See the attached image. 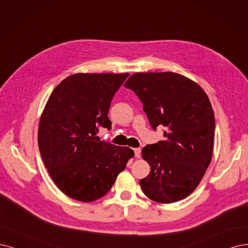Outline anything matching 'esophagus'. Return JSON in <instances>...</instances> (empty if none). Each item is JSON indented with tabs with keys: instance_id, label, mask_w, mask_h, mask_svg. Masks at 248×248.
I'll return each instance as SVG.
<instances>
[{
	"instance_id": "obj_1",
	"label": "esophagus",
	"mask_w": 248,
	"mask_h": 248,
	"mask_svg": "<svg viewBox=\"0 0 248 248\" xmlns=\"http://www.w3.org/2000/svg\"><path fill=\"white\" fill-rule=\"evenodd\" d=\"M134 155L135 157H140V148H134Z\"/></svg>"
}]
</instances>
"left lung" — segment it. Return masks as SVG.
Returning a JSON list of instances; mask_svg holds the SVG:
<instances>
[{
	"instance_id": "left-lung-1",
	"label": "left lung",
	"mask_w": 248,
	"mask_h": 248,
	"mask_svg": "<svg viewBox=\"0 0 248 248\" xmlns=\"http://www.w3.org/2000/svg\"><path fill=\"white\" fill-rule=\"evenodd\" d=\"M124 85L140 97L153 129L166 128L164 140L141 151L151 166L140 181L143 193L161 203L185 199L212 160L215 116L209 97L199 84L173 72L134 73Z\"/></svg>"
}]
</instances>
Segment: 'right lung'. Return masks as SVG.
<instances>
[{
	"label": "right lung",
	"instance_id": "add662e5",
	"mask_svg": "<svg viewBox=\"0 0 248 248\" xmlns=\"http://www.w3.org/2000/svg\"><path fill=\"white\" fill-rule=\"evenodd\" d=\"M128 73H78L65 78L49 95L38 127V147L53 181L73 200L91 202L111 189L134 153L101 140V127Z\"/></svg>",
	"mask_w": 248,
	"mask_h": 248
}]
</instances>
